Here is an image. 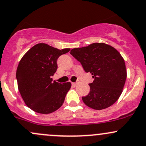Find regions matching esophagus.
<instances>
[{"instance_id":"esophagus-1","label":"esophagus","mask_w":146,"mask_h":146,"mask_svg":"<svg viewBox=\"0 0 146 146\" xmlns=\"http://www.w3.org/2000/svg\"><path fill=\"white\" fill-rule=\"evenodd\" d=\"M78 84V82H76V83H72V85L74 86H76Z\"/></svg>"}]
</instances>
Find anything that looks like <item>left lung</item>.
Returning <instances> with one entry per match:
<instances>
[{
    "instance_id": "left-lung-1",
    "label": "left lung",
    "mask_w": 146,
    "mask_h": 146,
    "mask_svg": "<svg viewBox=\"0 0 146 146\" xmlns=\"http://www.w3.org/2000/svg\"><path fill=\"white\" fill-rule=\"evenodd\" d=\"M81 62L86 72L94 79L89 84L90 92L82 100L86 106L95 110L106 109L118 100L127 78L125 62L120 53L104 43H93L70 51Z\"/></svg>"
}]
</instances>
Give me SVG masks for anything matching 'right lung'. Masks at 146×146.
I'll return each mask as SVG.
<instances>
[{
    "instance_id": "obj_1",
    "label": "right lung",
    "mask_w": 146,
    "mask_h": 146,
    "mask_svg": "<svg viewBox=\"0 0 146 146\" xmlns=\"http://www.w3.org/2000/svg\"><path fill=\"white\" fill-rule=\"evenodd\" d=\"M70 50L40 43L30 48L21 59L16 73L18 89L25 104L33 111L51 113L63 104L71 83L59 84L52 81L51 76L57 70L59 56Z\"/></svg>"
}]
</instances>
